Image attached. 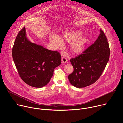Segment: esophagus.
Listing matches in <instances>:
<instances>
[{
	"instance_id": "esophagus-1",
	"label": "esophagus",
	"mask_w": 123,
	"mask_h": 123,
	"mask_svg": "<svg viewBox=\"0 0 123 123\" xmlns=\"http://www.w3.org/2000/svg\"><path fill=\"white\" fill-rule=\"evenodd\" d=\"M62 62L63 63H65L67 62V58L65 57H63L62 58Z\"/></svg>"
}]
</instances>
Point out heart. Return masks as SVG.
Returning <instances> with one entry per match:
<instances>
[{
    "label": "heart",
    "mask_w": 123,
    "mask_h": 123,
    "mask_svg": "<svg viewBox=\"0 0 123 123\" xmlns=\"http://www.w3.org/2000/svg\"><path fill=\"white\" fill-rule=\"evenodd\" d=\"M82 33L83 31L81 30H72L64 32L62 38L57 35H52L49 36V39L57 49L63 46V41L71 43L70 46L71 51L74 54H78L85 50L89 41L88 36H81Z\"/></svg>",
    "instance_id": "1"
}]
</instances>
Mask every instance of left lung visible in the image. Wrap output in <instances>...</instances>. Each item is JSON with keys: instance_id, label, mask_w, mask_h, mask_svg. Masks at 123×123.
<instances>
[{"instance_id": "1", "label": "left lung", "mask_w": 123, "mask_h": 123, "mask_svg": "<svg viewBox=\"0 0 123 123\" xmlns=\"http://www.w3.org/2000/svg\"><path fill=\"white\" fill-rule=\"evenodd\" d=\"M82 54L70 59L74 71L68 76L71 84L78 88L94 83L101 76L109 59V43L104 32Z\"/></svg>"}]
</instances>
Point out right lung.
Instances as JSON below:
<instances>
[{"label": "right lung", "instance_id": "1", "mask_svg": "<svg viewBox=\"0 0 123 123\" xmlns=\"http://www.w3.org/2000/svg\"><path fill=\"white\" fill-rule=\"evenodd\" d=\"M12 57L19 76L29 86L42 88L50 82L54 69L61 63L60 53L30 42L24 27L16 36Z\"/></svg>", "mask_w": 123, "mask_h": 123}]
</instances>
